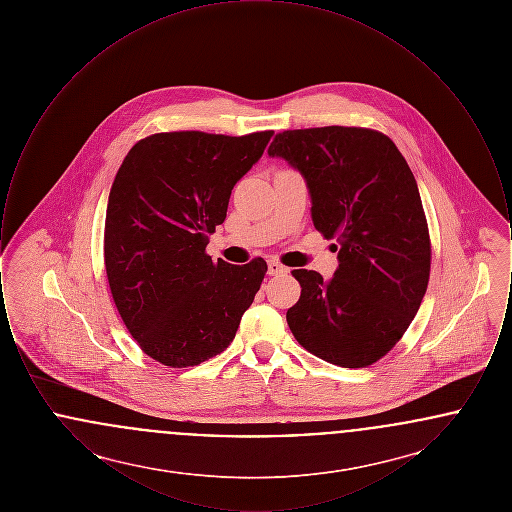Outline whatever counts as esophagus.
<instances>
[{"label": "esophagus", "instance_id": "34e87169", "mask_svg": "<svg viewBox=\"0 0 512 512\" xmlns=\"http://www.w3.org/2000/svg\"><path fill=\"white\" fill-rule=\"evenodd\" d=\"M268 274L270 276H280V274H288V267H284L282 263H278V261H268Z\"/></svg>", "mask_w": 512, "mask_h": 512}]
</instances>
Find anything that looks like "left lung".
<instances>
[{
  "label": "left lung",
  "instance_id": "1",
  "mask_svg": "<svg viewBox=\"0 0 512 512\" xmlns=\"http://www.w3.org/2000/svg\"><path fill=\"white\" fill-rule=\"evenodd\" d=\"M268 155L303 174L315 228L338 242L332 280L292 272L301 286L286 313L293 338L332 365L380 361L407 332L430 280L428 222L405 157L386 134L361 126L284 130Z\"/></svg>",
  "mask_w": 512,
  "mask_h": 512
}]
</instances>
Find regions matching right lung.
Masks as SVG:
<instances>
[{
  "instance_id": "right-lung-1",
  "label": "right lung",
  "mask_w": 512,
  "mask_h": 512,
  "mask_svg": "<svg viewBox=\"0 0 512 512\" xmlns=\"http://www.w3.org/2000/svg\"><path fill=\"white\" fill-rule=\"evenodd\" d=\"M270 136L159 132L122 161L107 203L105 270L124 326L161 365L222 353L261 288L265 259L215 263L205 247Z\"/></svg>"
}]
</instances>
